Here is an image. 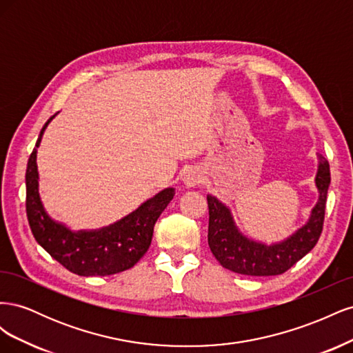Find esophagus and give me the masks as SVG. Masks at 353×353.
<instances>
[{
    "label": "esophagus",
    "mask_w": 353,
    "mask_h": 353,
    "mask_svg": "<svg viewBox=\"0 0 353 353\" xmlns=\"http://www.w3.org/2000/svg\"><path fill=\"white\" fill-rule=\"evenodd\" d=\"M183 181H184V184H185L187 187H196L197 184L201 183V174H200V170H197V169H194V168L187 169L184 176H183Z\"/></svg>",
    "instance_id": "34e87169"
}]
</instances>
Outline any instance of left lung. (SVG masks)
I'll use <instances>...</instances> for the list:
<instances>
[{"mask_svg": "<svg viewBox=\"0 0 353 353\" xmlns=\"http://www.w3.org/2000/svg\"><path fill=\"white\" fill-rule=\"evenodd\" d=\"M318 160L315 185L319 197L316 205L305 225L280 243L265 244L248 239L237 228L231 210L216 197L208 196V243L213 256L223 268L252 276L280 275L314 249L323 231L330 185V165L327 159L318 154Z\"/></svg>", "mask_w": 353, "mask_h": 353, "instance_id": "left-lung-1", "label": "left lung"}]
</instances>
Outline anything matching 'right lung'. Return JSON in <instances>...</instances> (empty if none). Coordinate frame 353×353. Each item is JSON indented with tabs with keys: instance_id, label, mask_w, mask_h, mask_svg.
I'll return each instance as SVG.
<instances>
[{
	"instance_id": "1",
	"label": "right lung",
	"mask_w": 353,
	"mask_h": 353,
	"mask_svg": "<svg viewBox=\"0 0 353 353\" xmlns=\"http://www.w3.org/2000/svg\"><path fill=\"white\" fill-rule=\"evenodd\" d=\"M54 116L42 126L34 152L28 160L26 215L32 234L51 258L73 274L82 276L112 275L130 270L150 248L154 223L174 199L175 188L162 190L128 216L100 230L72 231L63 223L52 221L39 199L37 148Z\"/></svg>"
}]
</instances>
